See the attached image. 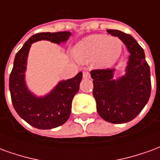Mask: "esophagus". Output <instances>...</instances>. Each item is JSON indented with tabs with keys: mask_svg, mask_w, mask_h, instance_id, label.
Segmentation results:
<instances>
[{
	"mask_svg": "<svg viewBox=\"0 0 160 160\" xmlns=\"http://www.w3.org/2000/svg\"><path fill=\"white\" fill-rule=\"evenodd\" d=\"M83 77L85 79H90L91 75L90 73L89 72H87V71H84L83 72Z\"/></svg>",
	"mask_w": 160,
	"mask_h": 160,
	"instance_id": "1",
	"label": "esophagus"
}]
</instances>
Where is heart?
Listing matches in <instances>:
<instances>
[{
  "mask_svg": "<svg viewBox=\"0 0 160 160\" xmlns=\"http://www.w3.org/2000/svg\"><path fill=\"white\" fill-rule=\"evenodd\" d=\"M121 51L122 42L117 38L92 35L78 42L73 53L80 62H87L95 58L98 66L108 67L118 60Z\"/></svg>",
  "mask_w": 160,
  "mask_h": 160,
  "instance_id": "1",
  "label": "heart"
}]
</instances>
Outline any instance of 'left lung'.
I'll list each match as a JSON object with an SVG mask.
<instances>
[{
    "instance_id": "8db88e82",
    "label": "left lung",
    "mask_w": 160,
    "mask_h": 160,
    "mask_svg": "<svg viewBox=\"0 0 160 160\" xmlns=\"http://www.w3.org/2000/svg\"><path fill=\"white\" fill-rule=\"evenodd\" d=\"M118 37L130 53L125 76L112 80V68L93 69L92 94L98 115L111 123H124L133 120L141 112L151 95L150 68L141 45L129 34L118 30H107Z\"/></svg>"
}]
</instances>
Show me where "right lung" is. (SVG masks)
I'll list each match as a JSON object with an SVG mask.
<instances>
[{"label": "right lung", "instance_id": "right-lung-1", "mask_svg": "<svg viewBox=\"0 0 160 160\" xmlns=\"http://www.w3.org/2000/svg\"><path fill=\"white\" fill-rule=\"evenodd\" d=\"M69 32L37 33L26 41L17 52L12 72L9 77V90L12 105L20 118L39 129L59 127L69 118L73 96L80 89L82 73L72 79L61 81L54 90L44 98H36L27 90L25 84L26 60L31 44L38 40H49L60 44L67 41Z\"/></svg>", "mask_w": 160, "mask_h": 160}]
</instances>
